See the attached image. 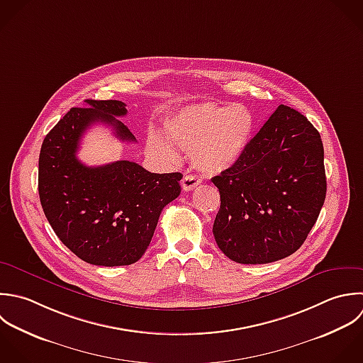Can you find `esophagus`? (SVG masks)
Returning a JSON list of instances; mask_svg holds the SVG:
<instances>
[{
  "mask_svg": "<svg viewBox=\"0 0 363 363\" xmlns=\"http://www.w3.org/2000/svg\"><path fill=\"white\" fill-rule=\"evenodd\" d=\"M201 184V181L198 178H195L194 175H185L181 181V185H182V189L184 191H192L195 189L198 185Z\"/></svg>",
  "mask_w": 363,
  "mask_h": 363,
  "instance_id": "obj_1",
  "label": "esophagus"
}]
</instances>
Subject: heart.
<instances>
[{
    "label": "heart",
    "instance_id": "obj_1",
    "mask_svg": "<svg viewBox=\"0 0 363 363\" xmlns=\"http://www.w3.org/2000/svg\"><path fill=\"white\" fill-rule=\"evenodd\" d=\"M255 125V114L247 106L211 101L186 106L165 121L168 135L189 152L194 167L206 175L226 172L240 161L250 144ZM172 142L158 133H151L147 147L151 154L175 161L178 152Z\"/></svg>",
    "mask_w": 363,
    "mask_h": 363
}]
</instances>
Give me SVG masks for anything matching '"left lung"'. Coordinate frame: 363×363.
I'll return each instance as SVG.
<instances>
[{
  "instance_id": "1",
  "label": "left lung",
  "mask_w": 363,
  "mask_h": 363,
  "mask_svg": "<svg viewBox=\"0 0 363 363\" xmlns=\"http://www.w3.org/2000/svg\"><path fill=\"white\" fill-rule=\"evenodd\" d=\"M212 182L220 194L213 236L225 256L242 264L281 260L306 242L325 201L321 135L280 104L240 161Z\"/></svg>"
}]
</instances>
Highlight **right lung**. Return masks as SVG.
I'll use <instances>...</instances> for the list:
<instances>
[{"mask_svg": "<svg viewBox=\"0 0 363 363\" xmlns=\"http://www.w3.org/2000/svg\"><path fill=\"white\" fill-rule=\"evenodd\" d=\"M46 134L39 154L38 191L43 213L60 242L94 266H128L141 259L162 209L181 194L182 174H152L131 161L82 164L76 152L93 124L103 123L121 141H135L116 117L118 100H86Z\"/></svg>", "mask_w": 363, "mask_h": 363, "instance_id": "1", "label": "right lung"}]
</instances>
